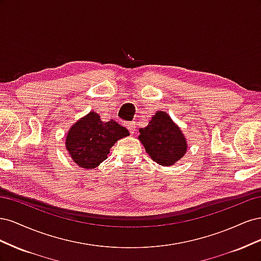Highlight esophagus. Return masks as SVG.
Segmentation results:
<instances>
[{"label": "esophagus", "mask_w": 261, "mask_h": 261, "mask_svg": "<svg viewBox=\"0 0 261 261\" xmlns=\"http://www.w3.org/2000/svg\"><path fill=\"white\" fill-rule=\"evenodd\" d=\"M127 128L129 130L130 134H134L136 132L137 129V124L135 122H130V123H127Z\"/></svg>", "instance_id": "34e87169"}]
</instances>
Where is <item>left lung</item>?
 Returning <instances> with one entry per match:
<instances>
[{
  "label": "left lung",
  "instance_id": "8db88e82",
  "mask_svg": "<svg viewBox=\"0 0 261 261\" xmlns=\"http://www.w3.org/2000/svg\"><path fill=\"white\" fill-rule=\"evenodd\" d=\"M139 140L151 159L160 165L174 164L186 152V140L171 117L158 111L149 125L139 130Z\"/></svg>",
  "mask_w": 261,
  "mask_h": 261
}]
</instances>
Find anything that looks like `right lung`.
<instances>
[{"label":"right lung","instance_id":"add662e5","mask_svg":"<svg viewBox=\"0 0 261 261\" xmlns=\"http://www.w3.org/2000/svg\"><path fill=\"white\" fill-rule=\"evenodd\" d=\"M129 132L113 120L102 122L99 114L90 112L68 130L66 149L78 167L94 169L103 162L115 141Z\"/></svg>","mask_w":261,"mask_h":261}]
</instances>
